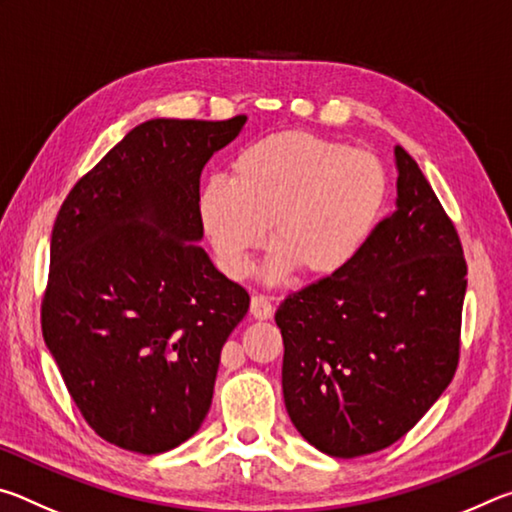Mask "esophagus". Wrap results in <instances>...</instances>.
I'll list each match as a JSON object with an SVG mask.
<instances>
[{
  "mask_svg": "<svg viewBox=\"0 0 512 512\" xmlns=\"http://www.w3.org/2000/svg\"><path fill=\"white\" fill-rule=\"evenodd\" d=\"M250 314H253L259 320L271 318L273 316V305H271V300H268V296H264V293H255L253 300H250Z\"/></svg>",
  "mask_w": 512,
  "mask_h": 512,
  "instance_id": "1",
  "label": "esophagus"
}]
</instances>
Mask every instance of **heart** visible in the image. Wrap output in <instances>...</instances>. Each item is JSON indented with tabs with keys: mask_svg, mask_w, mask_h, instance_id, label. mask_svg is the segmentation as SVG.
Returning <instances> with one entry per match:
<instances>
[{
	"mask_svg": "<svg viewBox=\"0 0 512 512\" xmlns=\"http://www.w3.org/2000/svg\"><path fill=\"white\" fill-rule=\"evenodd\" d=\"M386 194V169L372 153L282 131L246 146L232 162V180H207L198 210L228 275L248 273L271 225L268 280L280 282L298 268L311 280H325L357 262Z\"/></svg>",
	"mask_w": 512,
	"mask_h": 512,
	"instance_id": "obj_1",
	"label": "heart"
}]
</instances>
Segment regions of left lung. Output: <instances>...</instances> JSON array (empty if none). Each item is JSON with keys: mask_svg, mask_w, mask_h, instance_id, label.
<instances>
[{"mask_svg": "<svg viewBox=\"0 0 512 512\" xmlns=\"http://www.w3.org/2000/svg\"><path fill=\"white\" fill-rule=\"evenodd\" d=\"M395 160L397 207L357 262L289 293L275 311L284 404L302 436L336 458L397 443L461 359V237L402 146Z\"/></svg>", "mask_w": 512, "mask_h": 512, "instance_id": "obj_1", "label": "left lung"}]
</instances>
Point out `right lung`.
<instances>
[{
	"label": "right lung",
	"instance_id": "right-lung-1",
	"mask_svg": "<svg viewBox=\"0 0 512 512\" xmlns=\"http://www.w3.org/2000/svg\"><path fill=\"white\" fill-rule=\"evenodd\" d=\"M244 124L144 121L58 210L42 336L83 420L128 452L162 454L194 436L223 343L248 311V291L196 244L201 171Z\"/></svg>",
	"mask_w": 512,
	"mask_h": 512
}]
</instances>
